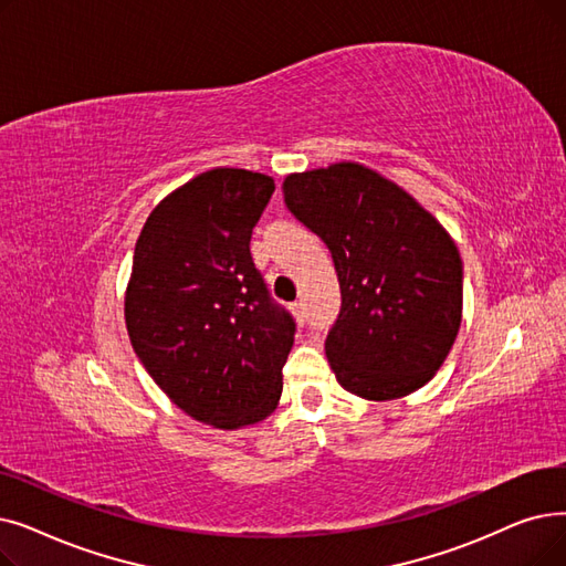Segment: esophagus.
I'll return each mask as SVG.
<instances>
[{
    "mask_svg": "<svg viewBox=\"0 0 566 566\" xmlns=\"http://www.w3.org/2000/svg\"><path fill=\"white\" fill-rule=\"evenodd\" d=\"M291 312H293V314H296V318H298V322H301V324L305 322V316H307V312H305V303H303V301H296V303H293V305H291Z\"/></svg>",
    "mask_w": 566,
    "mask_h": 566,
    "instance_id": "obj_1",
    "label": "esophagus"
}]
</instances>
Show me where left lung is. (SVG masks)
<instances>
[{
    "instance_id": "1",
    "label": "left lung",
    "mask_w": 566,
    "mask_h": 566,
    "mask_svg": "<svg viewBox=\"0 0 566 566\" xmlns=\"http://www.w3.org/2000/svg\"><path fill=\"white\" fill-rule=\"evenodd\" d=\"M282 189L335 263L342 307L326 356L339 386L377 402L426 386L462 322L453 238L402 187L354 161L291 174Z\"/></svg>"
}]
</instances>
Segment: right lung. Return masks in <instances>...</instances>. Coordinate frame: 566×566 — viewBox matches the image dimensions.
<instances>
[{
  "label": "right lung",
  "instance_id": "right-lung-1",
  "mask_svg": "<svg viewBox=\"0 0 566 566\" xmlns=\"http://www.w3.org/2000/svg\"><path fill=\"white\" fill-rule=\"evenodd\" d=\"M273 191L263 174L206 170L150 212L134 250L132 347L185 413L222 430L275 411L296 333L250 252Z\"/></svg>",
  "mask_w": 566,
  "mask_h": 566
}]
</instances>
